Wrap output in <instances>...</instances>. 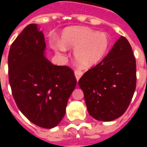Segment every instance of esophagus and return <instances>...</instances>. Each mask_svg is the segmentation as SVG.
<instances>
[{"label": "esophagus", "instance_id": "esophagus-1", "mask_svg": "<svg viewBox=\"0 0 147 147\" xmlns=\"http://www.w3.org/2000/svg\"><path fill=\"white\" fill-rule=\"evenodd\" d=\"M75 76H76V78L77 81H79V80L80 79V77L83 76V71L80 70H75Z\"/></svg>", "mask_w": 147, "mask_h": 147}]
</instances>
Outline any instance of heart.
Masks as SVG:
<instances>
[{
    "label": "heart",
    "mask_w": 147,
    "mask_h": 147,
    "mask_svg": "<svg viewBox=\"0 0 147 147\" xmlns=\"http://www.w3.org/2000/svg\"><path fill=\"white\" fill-rule=\"evenodd\" d=\"M58 49L75 48L74 57L77 64L90 67L98 64L109 49V38L105 32L85 27L67 28L62 33Z\"/></svg>",
    "instance_id": "b5f03b06"
}]
</instances>
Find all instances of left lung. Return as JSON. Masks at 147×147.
I'll list each match as a JSON object with an SVG mask.
<instances>
[{
  "instance_id": "left-lung-1",
  "label": "left lung",
  "mask_w": 147,
  "mask_h": 147,
  "mask_svg": "<svg viewBox=\"0 0 147 147\" xmlns=\"http://www.w3.org/2000/svg\"><path fill=\"white\" fill-rule=\"evenodd\" d=\"M79 85L94 119L112 121L122 116L136 87V58L126 38L120 37L108 55L83 74Z\"/></svg>"
}]
</instances>
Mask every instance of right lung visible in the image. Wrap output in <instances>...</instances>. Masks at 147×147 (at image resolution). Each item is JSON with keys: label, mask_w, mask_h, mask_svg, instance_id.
I'll return each mask as SVG.
<instances>
[{"label": "right lung", "mask_w": 147, "mask_h": 147, "mask_svg": "<svg viewBox=\"0 0 147 147\" xmlns=\"http://www.w3.org/2000/svg\"><path fill=\"white\" fill-rule=\"evenodd\" d=\"M45 50L43 33L36 24H29L9 49L8 80L22 113L38 126L52 128L64 117L76 79L71 68L47 60Z\"/></svg>", "instance_id": "1"}]
</instances>
